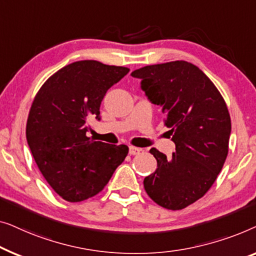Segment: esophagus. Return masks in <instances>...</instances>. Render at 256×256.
<instances>
[{
	"mask_svg": "<svg viewBox=\"0 0 256 256\" xmlns=\"http://www.w3.org/2000/svg\"><path fill=\"white\" fill-rule=\"evenodd\" d=\"M128 153H130V156H136V154L140 153V148H136V147L130 146Z\"/></svg>",
	"mask_w": 256,
	"mask_h": 256,
	"instance_id": "obj_1",
	"label": "esophagus"
}]
</instances>
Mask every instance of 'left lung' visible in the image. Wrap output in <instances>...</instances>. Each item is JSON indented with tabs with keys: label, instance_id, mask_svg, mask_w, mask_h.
Segmentation results:
<instances>
[{
	"label": "left lung",
	"instance_id": "left-lung-1",
	"mask_svg": "<svg viewBox=\"0 0 256 256\" xmlns=\"http://www.w3.org/2000/svg\"><path fill=\"white\" fill-rule=\"evenodd\" d=\"M150 102L162 106L172 136L170 159L156 148V170L144 180L150 200L168 210H182L214 184L228 154L231 117L217 87L198 67L184 60L133 70Z\"/></svg>",
	"mask_w": 256,
	"mask_h": 256
}]
</instances>
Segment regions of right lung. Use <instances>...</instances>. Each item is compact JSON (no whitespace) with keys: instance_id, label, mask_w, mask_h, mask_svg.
I'll list each match as a JSON object with an SVG mask.
<instances>
[{"instance_id":"right-lung-1","label":"right lung","mask_w":256,"mask_h":256,"mask_svg":"<svg viewBox=\"0 0 256 256\" xmlns=\"http://www.w3.org/2000/svg\"><path fill=\"white\" fill-rule=\"evenodd\" d=\"M128 67L96 60L70 64L50 76L36 94L26 122V140L39 170L67 202H82L102 192L126 158V145L87 136L88 118H100L108 89Z\"/></svg>"}]
</instances>
